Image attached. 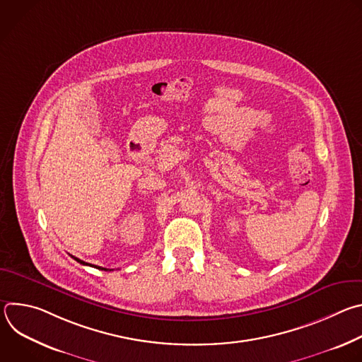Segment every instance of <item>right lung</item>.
<instances>
[{"instance_id": "1", "label": "right lung", "mask_w": 362, "mask_h": 362, "mask_svg": "<svg viewBox=\"0 0 362 362\" xmlns=\"http://www.w3.org/2000/svg\"><path fill=\"white\" fill-rule=\"evenodd\" d=\"M74 257V256H73ZM74 259L78 262V264H81V265H88V264H86V262H83L81 259H78V257H74ZM90 267H93V265H90ZM95 268H98V269H105V271H107L106 268H100V267H95Z\"/></svg>"}]
</instances>
